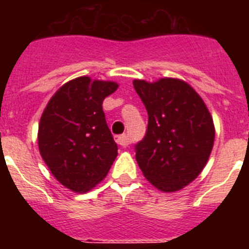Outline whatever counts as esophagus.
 I'll list each match as a JSON object with an SVG mask.
<instances>
[{"label":"esophagus","instance_id":"obj_1","mask_svg":"<svg viewBox=\"0 0 249 249\" xmlns=\"http://www.w3.org/2000/svg\"><path fill=\"white\" fill-rule=\"evenodd\" d=\"M116 142H117V143L120 144V146H122V147L128 146V138L126 137V135L116 136Z\"/></svg>","mask_w":249,"mask_h":249}]
</instances>
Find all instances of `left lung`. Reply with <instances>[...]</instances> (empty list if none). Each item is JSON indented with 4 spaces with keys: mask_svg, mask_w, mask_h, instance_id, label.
<instances>
[{
    "mask_svg": "<svg viewBox=\"0 0 249 249\" xmlns=\"http://www.w3.org/2000/svg\"><path fill=\"white\" fill-rule=\"evenodd\" d=\"M133 87L148 113L146 135L135 144L138 166L158 190H182L201 173L211 155V113L198 93L181 80H135Z\"/></svg>",
    "mask_w": 249,
    "mask_h": 249,
    "instance_id": "1",
    "label": "left lung"
}]
</instances>
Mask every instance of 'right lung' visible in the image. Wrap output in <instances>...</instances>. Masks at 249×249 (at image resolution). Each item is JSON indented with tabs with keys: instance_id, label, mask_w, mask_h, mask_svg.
I'll return each mask as SVG.
<instances>
[{
	"instance_id": "right-lung-1",
	"label": "right lung",
	"mask_w": 249,
	"mask_h": 249,
	"mask_svg": "<svg viewBox=\"0 0 249 249\" xmlns=\"http://www.w3.org/2000/svg\"><path fill=\"white\" fill-rule=\"evenodd\" d=\"M118 85L78 77L50 100L38 126V148L52 175L74 192H87L108 173L117 144L102 103Z\"/></svg>"
}]
</instances>
